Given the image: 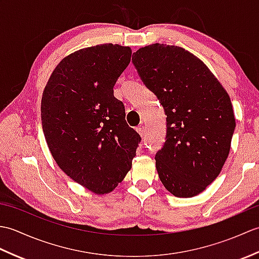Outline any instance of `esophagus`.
<instances>
[{"instance_id": "34e87169", "label": "esophagus", "mask_w": 259, "mask_h": 259, "mask_svg": "<svg viewBox=\"0 0 259 259\" xmlns=\"http://www.w3.org/2000/svg\"><path fill=\"white\" fill-rule=\"evenodd\" d=\"M136 130L138 131V134H139L141 137H144V136H145V126H144V125H139V126H137Z\"/></svg>"}]
</instances>
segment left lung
Masks as SVG:
<instances>
[{
  "label": "left lung",
  "mask_w": 259,
  "mask_h": 259,
  "mask_svg": "<svg viewBox=\"0 0 259 259\" xmlns=\"http://www.w3.org/2000/svg\"><path fill=\"white\" fill-rule=\"evenodd\" d=\"M133 63L167 115L166 141L155 156L159 178L176 197L200 194L221 174L230 150L236 122L228 93L183 48H141Z\"/></svg>",
  "instance_id": "obj_1"
}]
</instances>
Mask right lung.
Here are the masks:
<instances>
[{"label": "right lung", "instance_id": "obj_1", "mask_svg": "<svg viewBox=\"0 0 259 259\" xmlns=\"http://www.w3.org/2000/svg\"><path fill=\"white\" fill-rule=\"evenodd\" d=\"M130 59L129 47L112 43L82 49L58 64L43 91L42 129L54 160L97 195L123 180L141 141L113 96Z\"/></svg>", "mask_w": 259, "mask_h": 259}]
</instances>
